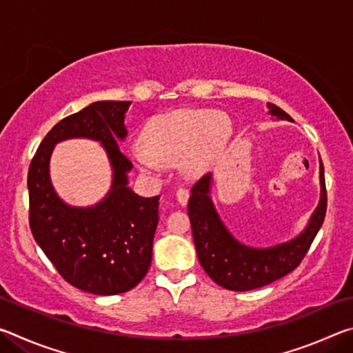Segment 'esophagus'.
Listing matches in <instances>:
<instances>
[{
  "instance_id": "1",
  "label": "esophagus",
  "mask_w": 353,
  "mask_h": 353,
  "mask_svg": "<svg viewBox=\"0 0 353 353\" xmlns=\"http://www.w3.org/2000/svg\"><path fill=\"white\" fill-rule=\"evenodd\" d=\"M176 198H177V201H179V204H181V205H187L188 198H190V193H188V190H185V188L177 190V193H176Z\"/></svg>"
}]
</instances>
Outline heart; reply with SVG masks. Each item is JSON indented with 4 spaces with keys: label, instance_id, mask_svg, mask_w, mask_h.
Instances as JSON below:
<instances>
[{
    "label": "heart",
    "instance_id": "heart-1",
    "mask_svg": "<svg viewBox=\"0 0 353 353\" xmlns=\"http://www.w3.org/2000/svg\"><path fill=\"white\" fill-rule=\"evenodd\" d=\"M230 119L208 109H181L154 117L143 141H134L129 154L139 168L155 176L163 165H176L187 177H201L218 162L229 145Z\"/></svg>",
    "mask_w": 353,
    "mask_h": 353
}]
</instances>
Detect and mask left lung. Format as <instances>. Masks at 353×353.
<instances>
[{
    "instance_id": "left-lung-1",
    "label": "left lung",
    "mask_w": 353,
    "mask_h": 353,
    "mask_svg": "<svg viewBox=\"0 0 353 353\" xmlns=\"http://www.w3.org/2000/svg\"><path fill=\"white\" fill-rule=\"evenodd\" d=\"M274 119H290L280 107L266 104ZM213 174L208 172L191 188L188 216L201 266L213 282L232 291H249L282 279L305 256L325 218L327 191L324 165L319 157L321 194L318 205L301 234L272 246L255 248L243 243L227 229L212 199Z\"/></svg>"
}]
</instances>
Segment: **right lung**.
I'll return each instance as SVG.
<instances>
[{
    "mask_svg": "<svg viewBox=\"0 0 353 353\" xmlns=\"http://www.w3.org/2000/svg\"><path fill=\"white\" fill-rule=\"evenodd\" d=\"M130 101H98L59 121L35 152L28 172L29 225L34 240L61 276L76 288L98 296L126 292L151 266L159 224V199L143 198L129 187L134 165L119 151ZM98 141L112 168V183L97 205L76 208L57 194L49 162L57 142Z\"/></svg>",
    "mask_w": 353,
    "mask_h": 353,
    "instance_id": "1",
    "label": "right lung"
}]
</instances>
